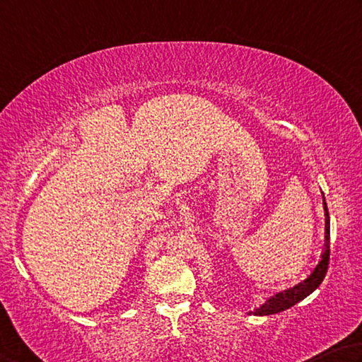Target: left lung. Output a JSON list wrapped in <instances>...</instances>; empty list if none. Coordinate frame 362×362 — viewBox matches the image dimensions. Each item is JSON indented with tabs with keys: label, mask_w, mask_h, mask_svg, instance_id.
I'll list each match as a JSON object with an SVG mask.
<instances>
[{
	"label": "left lung",
	"mask_w": 362,
	"mask_h": 362,
	"mask_svg": "<svg viewBox=\"0 0 362 362\" xmlns=\"http://www.w3.org/2000/svg\"><path fill=\"white\" fill-rule=\"evenodd\" d=\"M322 204H325V213H326V245H325V251H322L320 262L316 264V267L313 269L312 274L305 278V280L300 281L299 284H296V286H293V288L281 291V293H276L275 296H272L270 299L265 300V303H262L261 307L256 308L255 312H250V315L267 316V315H275V313L284 312V310H288L293 305H296L297 302L305 299L308 294H312L313 291L320 286L321 281L325 280L326 272L329 267V256H331V250H329L331 232H329V211H327V205H326L325 197H322Z\"/></svg>",
	"instance_id": "8db88e82"
}]
</instances>
